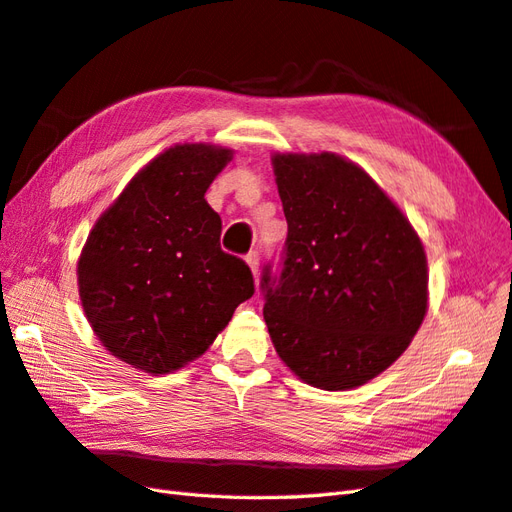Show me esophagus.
<instances>
[{"mask_svg": "<svg viewBox=\"0 0 512 512\" xmlns=\"http://www.w3.org/2000/svg\"><path fill=\"white\" fill-rule=\"evenodd\" d=\"M244 261L248 264V268H251L253 277L257 279V274H259V253H257V251H251V253H248V255L244 257Z\"/></svg>", "mask_w": 512, "mask_h": 512, "instance_id": "esophagus-1", "label": "esophagus"}]
</instances>
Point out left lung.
I'll list each match as a JSON object with an SVG mask.
<instances>
[{
    "label": "left lung",
    "instance_id": "left-lung-1",
    "mask_svg": "<svg viewBox=\"0 0 512 512\" xmlns=\"http://www.w3.org/2000/svg\"><path fill=\"white\" fill-rule=\"evenodd\" d=\"M287 220L279 283L264 270V320L300 381L346 391L385 372L428 311L417 231L387 192L346 157L274 153Z\"/></svg>",
    "mask_w": 512,
    "mask_h": 512
}]
</instances>
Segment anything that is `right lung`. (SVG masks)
<instances>
[{
  "label": "right lung",
  "mask_w": 512,
  "mask_h": 512,
  "mask_svg": "<svg viewBox=\"0 0 512 512\" xmlns=\"http://www.w3.org/2000/svg\"><path fill=\"white\" fill-rule=\"evenodd\" d=\"M233 151L183 142L131 177L99 216L77 259V290L110 355L153 376L214 344L255 292L242 259L220 248L205 192Z\"/></svg>",
  "instance_id": "right-lung-1"
}]
</instances>
